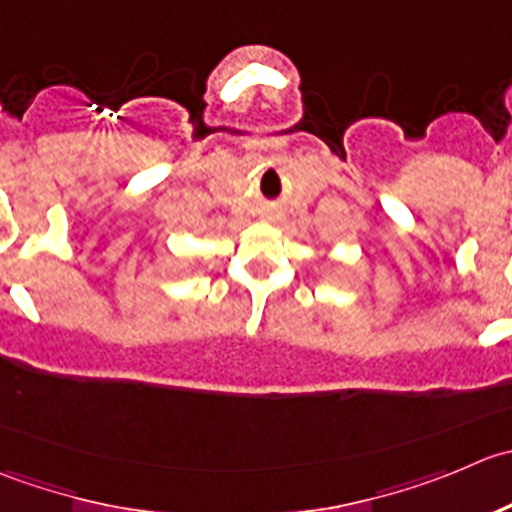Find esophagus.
Instances as JSON below:
<instances>
[{
	"mask_svg": "<svg viewBox=\"0 0 512 512\" xmlns=\"http://www.w3.org/2000/svg\"><path fill=\"white\" fill-rule=\"evenodd\" d=\"M268 219H273V216H268Z\"/></svg>",
	"mask_w": 512,
	"mask_h": 512,
	"instance_id": "esophagus-1",
	"label": "esophagus"
}]
</instances>
